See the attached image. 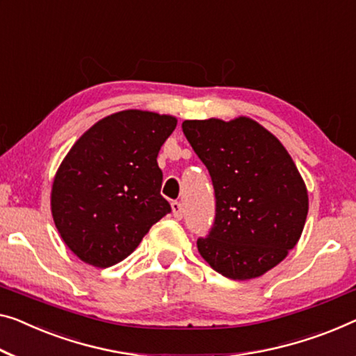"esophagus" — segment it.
Wrapping results in <instances>:
<instances>
[{"label": "esophagus", "mask_w": 356, "mask_h": 356, "mask_svg": "<svg viewBox=\"0 0 356 356\" xmlns=\"http://www.w3.org/2000/svg\"><path fill=\"white\" fill-rule=\"evenodd\" d=\"M171 208H172V214H174V217H176L177 220L182 219V216H184L182 204H180L179 201H172V203H171Z\"/></svg>", "instance_id": "esophagus-1"}]
</instances>
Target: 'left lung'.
<instances>
[{
    "label": "left lung",
    "mask_w": 356,
    "mask_h": 356,
    "mask_svg": "<svg viewBox=\"0 0 356 356\" xmlns=\"http://www.w3.org/2000/svg\"><path fill=\"white\" fill-rule=\"evenodd\" d=\"M184 134L211 174L216 220L200 256L232 280H252L300 240L309 192L284 145L248 116L185 120Z\"/></svg>",
    "instance_id": "obj_1"
}]
</instances>
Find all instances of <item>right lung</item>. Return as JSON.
<instances>
[{
	"instance_id": "add662e5",
	"label": "right lung",
	"mask_w": 356,
	"mask_h": 356,
	"mask_svg": "<svg viewBox=\"0 0 356 356\" xmlns=\"http://www.w3.org/2000/svg\"><path fill=\"white\" fill-rule=\"evenodd\" d=\"M176 126L172 115L116 111L68 150L52 180L51 212L79 261L97 268L121 262L171 211L156 156Z\"/></svg>"
}]
</instances>
